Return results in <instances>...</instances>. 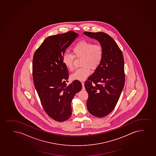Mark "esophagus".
<instances>
[{"instance_id":"1","label":"esophagus","mask_w":156,"mask_h":156,"mask_svg":"<svg viewBox=\"0 0 156 156\" xmlns=\"http://www.w3.org/2000/svg\"><path fill=\"white\" fill-rule=\"evenodd\" d=\"M81 83H82V90H85V88H84V82H82Z\"/></svg>"}]
</instances>
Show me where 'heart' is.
Here are the masks:
<instances>
[{"label": "heart", "instance_id": "obj_1", "mask_svg": "<svg viewBox=\"0 0 156 156\" xmlns=\"http://www.w3.org/2000/svg\"><path fill=\"white\" fill-rule=\"evenodd\" d=\"M73 53H65L63 55L62 62L69 70L74 68L75 56L81 58L80 65L82 66L78 68L71 75L73 80H84L90 75L91 69H95L100 66L103 58V48L100 44L89 41H82L76 44L73 48Z\"/></svg>", "mask_w": 156, "mask_h": 156}]
</instances>
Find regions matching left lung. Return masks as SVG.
I'll return each mask as SVG.
<instances>
[{"instance_id": "left-lung-1", "label": "left lung", "mask_w": 156, "mask_h": 156, "mask_svg": "<svg viewBox=\"0 0 156 156\" xmlns=\"http://www.w3.org/2000/svg\"><path fill=\"white\" fill-rule=\"evenodd\" d=\"M83 34L98 41L103 48L102 63L84 83L89 94L87 102L89 112L96 117H103L114 110L124 87V58L117 44L107 34Z\"/></svg>"}]
</instances>
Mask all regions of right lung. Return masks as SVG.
<instances>
[{"label":"right lung","instance_id":"right-lung-1","mask_svg":"<svg viewBox=\"0 0 156 156\" xmlns=\"http://www.w3.org/2000/svg\"><path fill=\"white\" fill-rule=\"evenodd\" d=\"M78 34L73 31L47 37L34 53L33 77L43 108L50 117L58 122L72 115L71 102L82 89L78 80L67 85L68 71L62 58L65 50Z\"/></svg>","mask_w":156,"mask_h":156}]
</instances>
